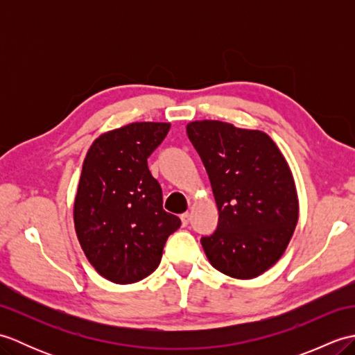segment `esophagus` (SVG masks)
<instances>
[{"instance_id": "obj_1", "label": "esophagus", "mask_w": 355, "mask_h": 355, "mask_svg": "<svg viewBox=\"0 0 355 355\" xmlns=\"http://www.w3.org/2000/svg\"><path fill=\"white\" fill-rule=\"evenodd\" d=\"M182 223H183V225H187L189 224V221H191V214L189 212H184V214H182Z\"/></svg>"}]
</instances>
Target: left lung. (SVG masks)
Listing matches in <instances>:
<instances>
[{
  "label": "left lung",
  "instance_id": "1",
  "mask_svg": "<svg viewBox=\"0 0 355 355\" xmlns=\"http://www.w3.org/2000/svg\"><path fill=\"white\" fill-rule=\"evenodd\" d=\"M212 184L218 227L201 238L209 262L235 279H253L284 254L299 220L288 163L268 134L220 120L186 126Z\"/></svg>",
  "mask_w": 355,
  "mask_h": 355
}]
</instances>
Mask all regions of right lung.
<instances>
[{
  "mask_svg": "<svg viewBox=\"0 0 355 355\" xmlns=\"http://www.w3.org/2000/svg\"><path fill=\"white\" fill-rule=\"evenodd\" d=\"M169 128L135 122L105 132L82 166L74 229L89 263L114 284H134L153 273L166 239L182 224L163 210L162 187L148 168V157Z\"/></svg>",
  "mask_w": 355,
  "mask_h": 355,
  "instance_id": "add662e5",
  "label": "right lung"
}]
</instances>
